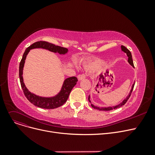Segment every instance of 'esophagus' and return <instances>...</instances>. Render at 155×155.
Instances as JSON below:
<instances>
[{"mask_svg":"<svg viewBox=\"0 0 155 155\" xmlns=\"http://www.w3.org/2000/svg\"><path fill=\"white\" fill-rule=\"evenodd\" d=\"M78 77V79L79 80H82L83 79H85L86 77H87V75L85 74V73H83V74H81V75H78L77 76Z\"/></svg>","mask_w":155,"mask_h":155,"instance_id":"esophagus-1","label":"esophagus"}]
</instances>
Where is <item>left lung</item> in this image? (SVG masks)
Instances as JSON below:
<instances>
[{
  "instance_id": "left-lung-1",
  "label": "left lung",
  "mask_w": 155,
  "mask_h": 155,
  "mask_svg": "<svg viewBox=\"0 0 155 155\" xmlns=\"http://www.w3.org/2000/svg\"><path fill=\"white\" fill-rule=\"evenodd\" d=\"M121 49H122V50H123L124 53H126V54H127V57H128V60H127V61H128L129 63L130 64H131V65H132V66H133V67H134V64H133V58H132V55H131V52H130V51L128 50L127 48H126L124 46H123V45H121ZM134 84H135V83H134V84L133 85L132 88H131V92H130V94H129L128 97H127V98H126V99H124V100L123 101V102H121L120 104L116 105V106L112 107H104V108L102 107V108H99V107H98L94 106V105L93 104H91V106H92L93 108L96 109H97V110H112V109H117V108L120 107L121 106H123V105H124L127 102V100L129 99L130 96H131V92H132V91H133V88H134ZM88 101H89V102H91V101H90V96H88Z\"/></svg>"
}]
</instances>
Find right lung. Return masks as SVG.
I'll list each match as a JSON object with an SVG mask.
<instances>
[{
	"mask_svg": "<svg viewBox=\"0 0 155 155\" xmlns=\"http://www.w3.org/2000/svg\"><path fill=\"white\" fill-rule=\"evenodd\" d=\"M34 48H43L50 51L54 53H58L60 54L67 53L68 52V49L59 46H56L52 43L46 41H37L31 45L28 48H26V50L23 54L22 58L19 64L20 83L24 95L26 96L28 100L33 105L40 108L51 109L60 107L67 102L72 88L74 87V86L77 84V82H78V79L75 77H71L67 78L64 81L60 92L58 95H56V96L53 97H39L30 92L24 84L22 78V70L28 53H29L30 50H32V49Z\"/></svg>",
	"mask_w": 155,
	"mask_h": 155,
	"instance_id": "1",
	"label": "right lung"
}]
</instances>
